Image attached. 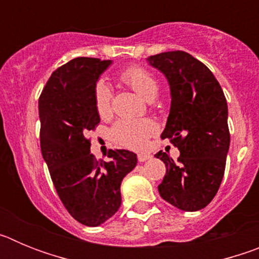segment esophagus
Listing matches in <instances>:
<instances>
[{"instance_id":"obj_1","label":"esophagus","mask_w":259,"mask_h":259,"mask_svg":"<svg viewBox=\"0 0 259 259\" xmlns=\"http://www.w3.org/2000/svg\"><path fill=\"white\" fill-rule=\"evenodd\" d=\"M150 158H152V155L150 154H139L137 155V161L145 162V161H148V159H150Z\"/></svg>"}]
</instances>
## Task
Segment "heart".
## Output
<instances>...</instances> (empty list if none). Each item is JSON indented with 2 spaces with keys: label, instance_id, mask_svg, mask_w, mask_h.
<instances>
[{
  "label": "heart",
  "instance_id": "b5f03b06",
  "mask_svg": "<svg viewBox=\"0 0 259 259\" xmlns=\"http://www.w3.org/2000/svg\"><path fill=\"white\" fill-rule=\"evenodd\" d=\"M119 79L148 101L154 100L159 91L157 79L141 66H127L120 71ZM93 100L98 115L101 118H107L111 114V88L104 81L97 83L93 91ZM155 131V124L148 119H122L114 125L113 137L116 143L125 148L141 150L145 148L149 137L154 135Z\"/></svg>",
  "mask_w": 259,
  "mask_h": 259
}]
</instances>
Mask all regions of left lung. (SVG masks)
<instances>
[{"instance_id": "8db88e82", "label": "left lung", "mask_w": 259, "mask_h": 259, "mask_svg": "<svg viewBox=\"0 0 259 259\" xmlns=\"http://www.w3.org/2000/svg\"><path fill=\"white\" fill-rule=\"evenodd\" d=\"M170 84L171 107L162 139L179 149L178 163L167 153L155 157L166 164L158 192L184 211L206 207L221 187L230 149L228 107L222 87L202 62L182 50L146 58Z\"/></svg>"}]
</instances>
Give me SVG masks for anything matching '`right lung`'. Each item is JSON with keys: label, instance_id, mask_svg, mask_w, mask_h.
Returning <instances> with one entry per match:
<instances>
[{"label": "right lung", "instance_id": "obj_1", "mask_svg": "<svg viewBox=\"0 0 259 259\" xmlns=\"http://www.w3.org/2000/svg\"><path fill=\"white\" fill-rule=\"evenodd\" d=\"M111 61L79 57L57 68L38 98L41 153L56 191L71 217L97 227L122 203L120 184L137 164L135 153L109 150L110 161L91 154L87 134L100 123L93 91Z\"/></svg>", "mask_w": 259, "mask_h": 259}]
</instances>
